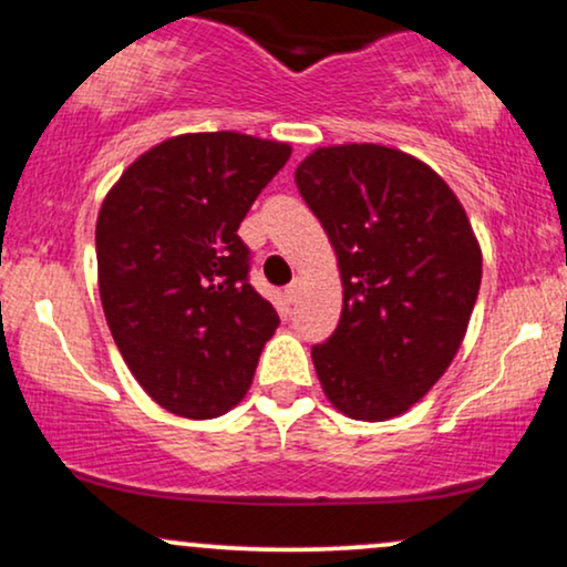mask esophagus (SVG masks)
Here are the masks:
<instances>
[{
  "label": "esophagus",
  "mask_w": 567,
  "mask_h": 567,
  "mask_svg": "<svg viewBox=\"0 0 567 567\" xmlns=\"http://www.w3.org/2000/svg\"><path fill=\"white\" fill-rule=\"evenodd\" d=\"M301 288H303L301 279H292V282L288 285V290H285V296H288L290 303L298 301V296H301Z\"/></svg>",
  "instance_id": "1"
}]
</instances>
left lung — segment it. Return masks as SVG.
Wrapping results in <instances>:
<instances>
[{
	"label": "left lung",
	"mask_w": 567,
	"mask_h": 567,
	"mask_svg": "<svg viewBox=\"0 0 567 567\" xmlns=\"http://www.w3.org/2000/svg\"><path fill=\"white\" fill-rule=\"evenodd\" d=\"M338 258L343 309L311 349L338 413L389 421L424 396L464 341L483 250L453 188L381 143L320 146L296 167Z\"/></svg>",
	"instance_id": "8db88e82"
}]
</instances>
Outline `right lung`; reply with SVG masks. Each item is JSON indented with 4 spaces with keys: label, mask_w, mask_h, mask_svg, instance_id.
I'll return each instance as SVG.
<instances>
[{
    "label": "right lung",
    "mask_w": 567,
    "mask_h": 567,
    "mask_svg": "<svg viewBox=\"0 0 567 567\" xmlns=\"http://www.w3.org/2000/svg\"><path fill=\"white\" fill-rule=\"evenodd\" d=\"M290 143L220 130L143 152L95 224L97 290L130 373L184 419L229 413L279 317L247 282L239 224L290 159Z\"/></svg>",
    "instance_id": "add662e5"
}]
</instances>
